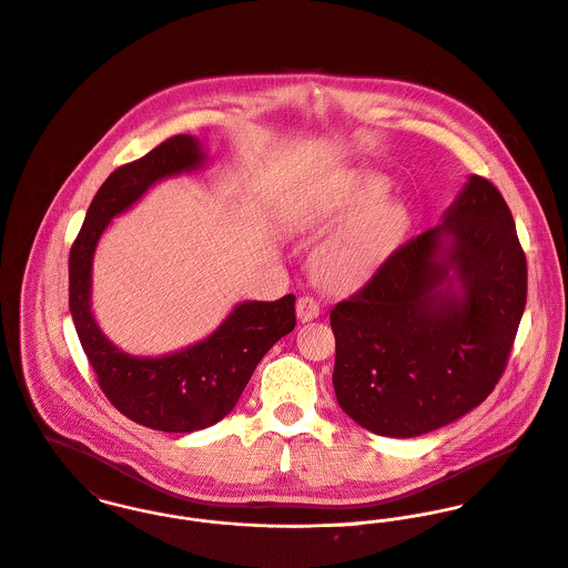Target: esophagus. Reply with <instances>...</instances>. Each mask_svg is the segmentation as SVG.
<instances>
[{"label":"esophagus","instance_id":"1","mask_svg":"<svg viewBox=\"0 0 568 568\" xmlns=\"http://www.w3.org/2000/svg\"><path fill=\"white\" fill-rule=\"evenodd\" d=\"M296 314H298L301 322H312V320H315V317L320 315V305L315 303L314 298L303 296V298H298V303H296Z\"/></svg>","mask_w":568,"mask_h":568}]
</instances>
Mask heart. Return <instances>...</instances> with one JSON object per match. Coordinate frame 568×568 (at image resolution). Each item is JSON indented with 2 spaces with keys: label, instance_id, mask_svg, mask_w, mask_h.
Instances as JSON below:
<instances>
[{
  "label": "heart",
  "instance_id": "obj_1",
  "mask_svg": "<svg viewBox=\"0 0 568 568\" xmlns=\"http://www.w3.org/2000/svg\"><path fill=\"white\" fill-rule=\"evenodd\" d=\"M381 195L377 181L359 176L307 197L287 213L285 226L292 233H326L346 224L315 253V274L324 287L333 292L362 287L400 237L405 215L396 204L375 206Z\"/></svg>",
  "mask_w": 568,
  "mask_h": 568
}]
</instances>
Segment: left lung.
I'll return each instance as SVG.
<instances>
[{
  "mask_svg": "<svg viewBox=\"0 0 568 568\" xmlns=\"http://www.w3.org/2000/svg\"><path fill=\"white\" fill-rule=\"evenodd\" d=\"M527 301V261L499 190L470 174L440 224L331 312L333 389L359 427L416 438L481 405Z\"/></svg>",
  "mask_w": 568,
  "mask_h": 568,
  "instance_id": "8db88e82",
  "label": "left lung"
}]
</instances>
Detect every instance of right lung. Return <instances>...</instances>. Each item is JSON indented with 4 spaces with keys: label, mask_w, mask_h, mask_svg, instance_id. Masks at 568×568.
<instances>
[{
    "label": "right lung",
    "mask_w": 568,
    "mask_h": 568,
    "mask_svg": "<svg viewBox=\"0 0 568 568\" xmlns=\"http://www.w3.org/2000/svg\"><path fill=\"white\" fill-rule=\"evenodd\" d=\"M206 163L200 139L176 134L122 165L95 193L69 253V312L102 392L126 418L165 434L200 432L229 416L263 355L296 326L292 294L274 303H237L204 339L163 355L126 353L98 324L91 310L93 256L109 224L156 183Z\"/></svg>",
    "instance_id": "right-lung-1"
}]
</instances>
